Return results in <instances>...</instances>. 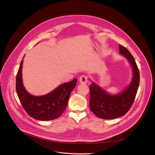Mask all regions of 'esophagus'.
Listing matches in <instances>:
<instances>
[{"label": "esophagus", "mask_w": 155, "mask_h": 155, "mask_svg": "<svg viewBox=\"0 0 155 155\" xmlns=\"http://www.w3.org/2000/svg\"><path fill=\"white\" fill-rule=\"evenodd\" d=\"M79 81L81 83H83V84L87 83L88 81V78L86 75H82V76H81L80 78H79Z\"/></svg>", "instance_id": "34e87169"}]
</instances>
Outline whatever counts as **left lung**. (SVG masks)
<instances>
[{
	"label": "left lung",
	"instance_id": "left-lung-1",
	"mask_svg": "<svg viewBox=\"0 0 155 155\" xmlns=\"http://www.w3.org/2000/svg\"><path fill=\"white\" fill-rule=\"evenodd\" d=\"M120 52L129 60L133 68V78L130 85L121 93L109 94L94 83L90 89V109L97 117L110 120L125 115L134 103L140 83V72L133 56L122 45H119Z\"/></svg>",
	"mask_w": 155,
	"mask_h": 155
}]
</instances>
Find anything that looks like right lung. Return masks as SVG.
<instances>
[{
    "label": "right lung",
    "mask_w": 155,
    "mask_h": 155,
    "mask_svg": "<svg viewBox=\"0 0 155 155\" xmlns=\"http://www.w3.org/2000/svg\"><path fill=\"white\" fill-rule=\"evenodd\" d=\"M22 62L23 60L16 76V91L24 109L31 117L37 120L48 121L59 118L66 109L70 94L77 83V79L62 84L47 94L34 96L30 94L23 86Z\"/></svg>",
    "instance_id": "obj_1"
}]
</instances>
